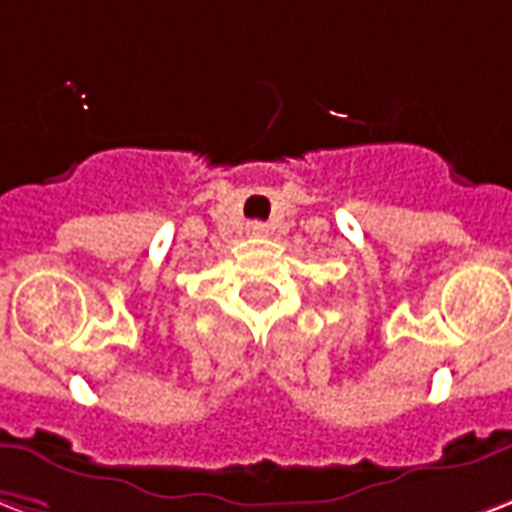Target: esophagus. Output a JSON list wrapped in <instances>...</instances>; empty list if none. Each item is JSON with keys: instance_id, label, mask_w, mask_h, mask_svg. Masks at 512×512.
<instances>
[{"instance_id": "esophagus-1", "label": "esophagus", "mask_w": 512, "mask_h": 512, "mask_svg": "<svg viewBox=\"0 0 512 512\" xmlns=\"http://www.w3.org/2000/svg\"><path fill=\"white\" fill-rule=\"evenodd\" d=\"M246 230H249L252 236H266V233H268L263 222H249V225H246Z\"/></svg>"}]
</instances>
